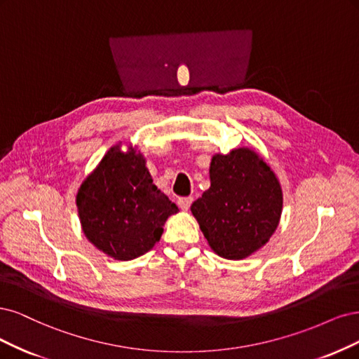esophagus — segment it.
<instances>
[{
    "label": "esophagus",
    "instance_id": "obj_1",
    "mask_svg": "<svg viewBox=\"0 0 359 359\" xmlns=\"http://www.w3.org/2000/svg\"><path fill=\"white\" fill-rule=\"evenodd\" d=\"M192 201H194L192 196H184V198H179L177 204H179V207H180V209H182L183 212H188L191 204H192Z\"/></svg>",
    "mask_w": 359,
    "mask_h": 359
}]
</instances>
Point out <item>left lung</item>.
<instances>
[{
    "instance_id": "obj_1",
    "label": "left lung",
    "mask_w": 359,
    "mask_h": 359,
    "mask_svg": "<svg viewBox=\"0 0 359 359\" xmlns=\"http://www.w3.org/2000/svg\"><path fill=\"white\" fill-rule=\"evenodd\" d=\"M210 188L191 212L216 255L245 259L269 243L279 226L283 192L276 172L252 147L215 154Z\"/></svg>"
}]
</instances>
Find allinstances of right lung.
<instances>
[{"instance_id": "1", "label": "right lung", "mask_w": 359, "mask_h": 359, "mask_svg": "<svg viewBox=\"0 0 359 359\" xmlns=\"http://www.w3.org/2000/svg\"><path fill=\"white\" fill-rule=\"evenodd\" d=\"M111 146L80 184L76 205L85 237L118 261L144 255L159 241L165 221L179 213L154 183L135 146Z\"/></svg>"}]
</instances>
